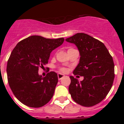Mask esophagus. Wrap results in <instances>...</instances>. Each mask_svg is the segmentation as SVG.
Instances as JSON below:
<instances>
[{"label":"esophagus","instance_id":"esophagus-1","mask_svg":"<svg viewBox=\"0 0 124 124\" xmlns=\"http://www.w3.org/2000/svg\"><path fill=\"white\" fill-rule=\"evenodd\" d=\"M64 77V75L63 74H61V73H58V78L59 80H61Z\"/></svg>","mask_w":124,"mask_h":124}]
</instances>
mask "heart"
I'll return each instance as SVG.
<instances>
[{
  "label": "heart",
  "mask_w": 124,
  "mask_h": 124,
  "mask_svg": "<svg viewBox=\"0 0 124 124\" xmlns=\"http://www.w3.org/2000/svg\"><path fill=\"white\" fill-rule=\"evenodd\" d=\"M71 49H73V48H70L68 49V50H71ZM60 71H61L64 72V73H65V72L67 71V69L66 68H63V67L60 68Z\"/></svg>",
  "instance_id": "1"
}]
</instances>
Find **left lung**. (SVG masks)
<instances>
[{"mask_svg":"<svg viewBox=\"0 0 124 124\" xmlns=\"http://www.w3.org/2000/svg\"><path fill=\"white\" fill-rule=\"evenodd\" d=\"M66 41L75 44L81 56L73 74L84 77L79 82L78 79L70 76L71 96L81 106H95L106 97L113 84L112 57L103 43L86 33H78Z\"/></svg>","mask_w":124,"mask_h":124,"instance_id":"obj_1","label":"left lung"}]
</instances>
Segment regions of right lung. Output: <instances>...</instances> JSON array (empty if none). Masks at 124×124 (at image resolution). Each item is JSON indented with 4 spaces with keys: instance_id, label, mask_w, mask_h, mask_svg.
<instances>
[{
    "instance_id": "add662e5",
    "label": "right lung",
    "mask_w": 124,
    "mask_h": 124,
    "mask_svg": "<svg viewBox=\"0 0 124 124\" xmlns=\"http://www.w3.org/2000/svg\"><path fill=\"white\" fill-rule=\"evenodd\" d=\"M64 40L30 36L18 42L11 53L7 65L8 83L14 96L25 106L41 107L52 98L58 75L51 71L43 78L38 70L48 63L51 51Z\"/></svg>"
}]
</instances>
